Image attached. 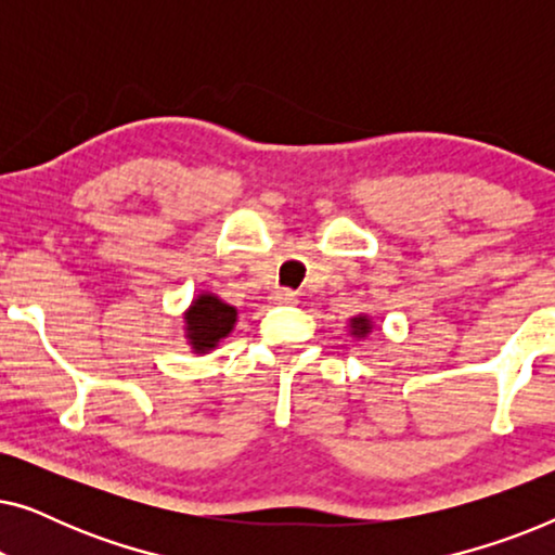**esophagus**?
Returning <instances> with one entry per match:
<instances>
[{
    "mask_svg": "<svg viewBox=\"0 0 555 555\" xmlns=\"http://www.w3.org/2000/svg\"><path fill=\"white\" fill-rule=\"evenodd\" d=\"M298 300V295L293 291H275L272 293V302H278V306H293V302Z\"/></svg>",
    "mask_w": 555,
    "mask_h": 555,
    "instance_id": "obj_1",
    "label": "esophagus"
}]
</instances>
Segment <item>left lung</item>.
Wrapping results in <instances>:
<instances>
[{
    "mask_svg": "<svg viewBox=\"0 0 555 555\" xmlns=\"http://www.w3.org/2000/svg\"><path fill=\"white\" fill-rule=\"evenodd\" d=\"M348 325H351V336L353 338H366L371 328H374V321H371L366 313H361V315H353L351 321H348Z\"/></svg>",
    "mask_w": 555,
    "mask_h": 555,
    "instance_id": "obj_1",
    "label": "left lung"
}]
</instances>
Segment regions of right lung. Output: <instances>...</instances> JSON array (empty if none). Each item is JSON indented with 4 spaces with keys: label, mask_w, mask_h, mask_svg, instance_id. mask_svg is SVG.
Wrapping results in <instances>:
<instances>
[{
    "label": "right lung",
    "mask_w": 555,
    "mask_h": 555,
    "mask_svg": "<svg viewBox=\"0 0 555 555\" xmlns=\"http://www.w3.org/2000/svg\"><path fill=\"white\" fill-rule=\"evenodd\" d=\"M237 308L215 293H199L184 310V338L194 353H209L234 331Z\"/></svg>",
    "instance_id": "obj_1"
}]
</instances>
